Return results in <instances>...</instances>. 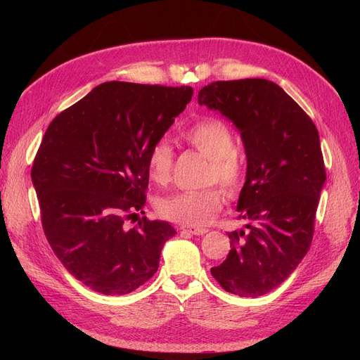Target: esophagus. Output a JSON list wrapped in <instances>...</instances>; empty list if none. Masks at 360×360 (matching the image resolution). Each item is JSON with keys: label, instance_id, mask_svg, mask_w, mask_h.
<instances>
[{"label": "esophagus", "instance_id": "1", "mask_svg": "<svg viewBox=\"0 0 360 360\" xmlns=\"http://www.w3.org/2000/svg\"><path fill=\"white\" fill-rule=\"evenodd\" d=\"M180 230L186 231V233H189V234H193V236H202V234H205L207 231H209V230H207V228L193 226V225H181Z\"/></svg>", "mask_w": 360, "mask_h": 360}]
</instances>
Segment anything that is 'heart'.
I'll return each instance as SVG.
<instances>
[{
    "instance_id": "1",
    "label": "heart",
    "mask_w": 360,
    "mask_h": 360,
    "mask_svg": "<svg viewBox=\"0 0 360 360\" xmlns=\"http://www.w3.org/2000/svg\"><path fill=\"white\" fill-rule=\"evenodd\" d=\"M183 138L210 160L207 183L217 181L226 193H236L242 186L243 165L236 153V139L226 124L216 118H205L183 130ZM172 148L162 138L151 146L147 158L150 179L167 184L172 169ZM222 192L216 188L202 191H183L158 201V210L165 219L184 225L209 222L222 205Z\"/></svg>"
}]
</instances>
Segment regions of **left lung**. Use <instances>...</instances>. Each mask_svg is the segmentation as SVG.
<instances>
[{"mask_svg": "<svg viewBox=\"0 0 360 360\" xmlns=\"http://www.w3.org/2000/svg\"><path fill=\"white\" fill-rule=\"evenodd\" d=\"M198 103L230 120L246 153L237 201L245 228L228 233L230 254L210 271L228 292L263 296L296 270L311 246L326 181L319 130L267 79L212 82L200 90Z\"/></svg>", "mask_w": 360, "mask_h": 360, "instance_id": "8db88e82", "label": "left lung"}]
</instances>
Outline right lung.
Listing matches in <instances>:
<instances>
[{
    "label": "right lung",
    "instance_id": "add662e5",
    "mask_svg": "<svg viewBox=\"0 0 360 360\" xmlns=\"http://www.w3.org/2000/svg\"><path fill=\"white\" fill-rule=\"evenodd\" d=\"M191 86L111 81L52 120L31 180L53 254L70 275L106 296L153 276L176 234L144 216L148 151L191 102Z\"/></svg>",
    "mask_w": 360,
    "mask_h": 360
}]
</instances>
